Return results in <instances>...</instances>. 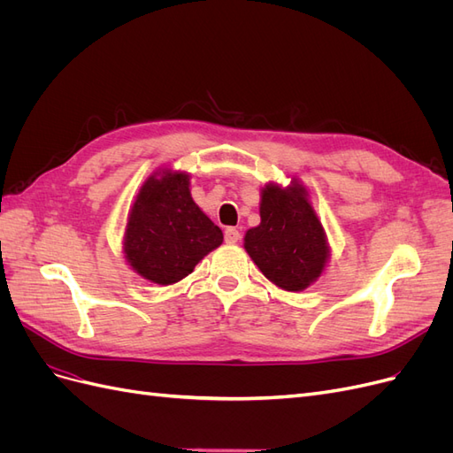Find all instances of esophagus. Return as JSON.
<instances>
[{"label":"esophagus","instance_id":"obj_1","mask_svg":"<svg viewBox=\"0 0 453 453\" xmlns=\"http://www.w3.org/2000/svg\"><path fill=\"white\" fill-rule=\"evenodd\" d=\"M240 238L242 236H240V230L238 228H232L230 226V228L225 230V242L226 243H236V242H240Z\"/></svg>","mask_w":453,"mask_h":453}]
</instances>
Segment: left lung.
<instances>
[{
  "instance_id": "1",
  "label": "left lung",
  "mask_w": 453,
  "mask_h": 453,
  "mask_svg": "<svg viewBox=\"0 0 453 453\" xmlns=\"http://www.w3.org/2000/svg\"><path fill=\"white\" fill-rule=\"evenodd\" d=\"M260 223L245 232L248 251L265 278L283 291L298 293L318 281L331 258L326 232L303 181L266 183L260 188Z\"/></svg>"
}]
</instances>
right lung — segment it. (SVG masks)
Listing matches in <instances>:
<instances>
[{
  "label": "right lung",
  "instance_id": "obj_1",
  "mask_svg": "<svg viewBox=\"0 0 453 453\" xmlns=\"http://www.w3.org/2000/svg\"><path fill=\"white\" fill-rule=\"evenodd\" d=\"M221 243L223 230L190 196L187 172L158 168L147 177L122 236V253L135 273L150 283L173 285Z\"/></svg>",
  "mask_w": 453,
  "mask_h": 453
}]
</instances>
